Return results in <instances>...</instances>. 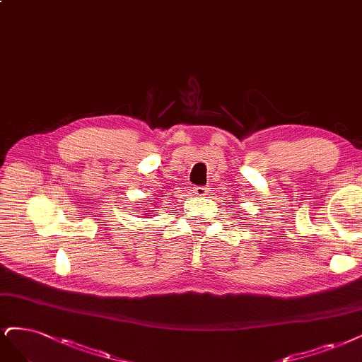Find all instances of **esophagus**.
Masks as SVG:
<instances>
[{
  "label": "esophagus",
  "instance_id": "obj_1",
  "mask_svg": "<svg viewBox=\"0 0 362 362\" xmlns=\"http://www.w3.org/2000/svg\"><path fill=\"white\" fill-rule=\"evenodd\" d=\"M196 196H199V197H204V196H206L208 194V189L206 187H204V185H196V187H193V190H192Z\"/></svg>",
  "mask_w": 362,
  "mask_h": 362
}]
</instances>
